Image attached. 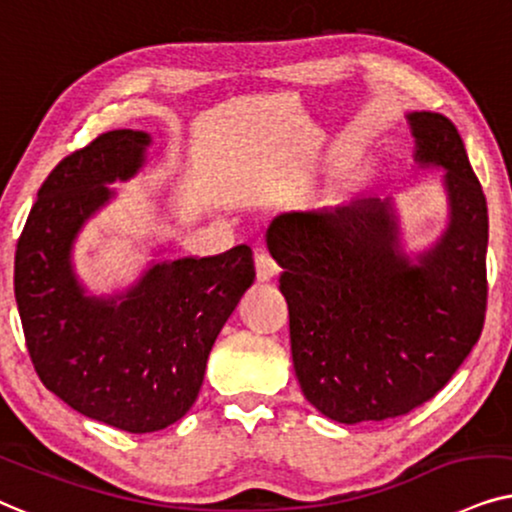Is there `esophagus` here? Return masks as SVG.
I'll list each match as a JSON object with an SVG mask.
<instances>
[{"label":"esophagus","mask_w":512,"mask_h":512,"mask_svg":"<svg viewBox=\"0 0 512 512\" xmlns=\"http://www.w3.org/2000/svg\"><path fill=\"white\" fill-rule=\"evenodd\" d=\"M278 274V264L274 262V257L269 255L267 250H257L255 252V276L257 281H271Z\"/></svg>","instance_id":"1"}]
</instances>
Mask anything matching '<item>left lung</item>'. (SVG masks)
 <instances>
[{
	"label": "left lung",
	"instance_id": "left-lung-1",
	"mask_svg": "<svg viewBox=\"0 0 512 512\" xmlns=\"http://www.w3.org/2000/svg\"><path fill=\"white\" fill-rule=\"evenodd\" d=\"M419 168L445 170L447 227L400 248L393 199L281 213L267 229L283 269L290 346L304 398L339 424L403 417L452 379L487 311L489 217L449 119L407 114Z\"/></svg>",
	"mask_w": 512,
	"mask_h": 512
}]
</instances>
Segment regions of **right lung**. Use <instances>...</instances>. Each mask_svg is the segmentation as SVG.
I'll use <instances>...</instances> for the list:
<instances>
[{
    "label": "right lung",
    "instance_id": "add662e5",
    "mask_svg": "<svg viewBox=\"0 0 512 512\" xmlns=\"http://www.w3.org/2000/svg\"><path fill=\"white\" fill-rule=\"evenodd\" d=\"M152 135L109 131L65 156L18 238L13 290L42 384L88 419L154 433L196 403L217 335L255 281L248 245L213 257L154 260L131 288L91 295L72 248L84 224L147 161Z\"/></svg>",
    "mask_w": 512,
    "mask_h": 512
}]
</instances>
